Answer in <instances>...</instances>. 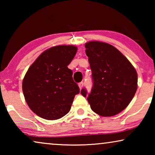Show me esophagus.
<instances>
[{
    "label": "esophagus",
    "instance_id": "1",
    "mask_svg": "<svg viewBox=\"0 0 155 155\" xmlns=\"http://www.w3.org/2000/svg\"><path fill=\"white\" fill-rule=\"evenodd\" d=\"M78 86H79L80 89V90H81V89L82 88V87H83V82H80V83L78 84Z\"/></svg>",
    "mask_w": 155,
    "mask_h": 155
}]
</instances>
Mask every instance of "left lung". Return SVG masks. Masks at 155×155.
I'll list each match as a JSON object with an SVG mask.
<instances>
[{
	"instance_id": "8db88e82",
	"label": "left lung",
	"mask_w": 155,
	"mask_h": 155,
	"mask_svg": "<svg viewBox=\"0 0 155 155\" xmlns=\"http://www.w3.org/2000/svg\"><path fill=\"white\" fill-rule=\"evenodd\" d=\"M84 47L94 81L87 97L91 109L101 116H115L126 109L135 96L137 72L128 58L111 44L91 41ZM81 94L87 97L84 89Z\"/></svg>"
}]
</instances>
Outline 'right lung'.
I'll list each match as a JSON object with an SVG mask.
<instances>
[{
    "instance_id": "right-lung-1",
    "label": "right lung",
    "mask_w": 155,
    "mask_h": 155,
    "mask_svg": "<svg viewBox=\"0 0 155 155\" xmlns=\"http://www.w3.org/2000/svg\"><path fill=\"white\" fill-rule=\"evenodd\" d=\"M73 45L51 47L29 68L22 81V92L30 109L46 120H57L68 113L80 88L68 68L77 53Z\"/></svg>"
}]
</instances>
